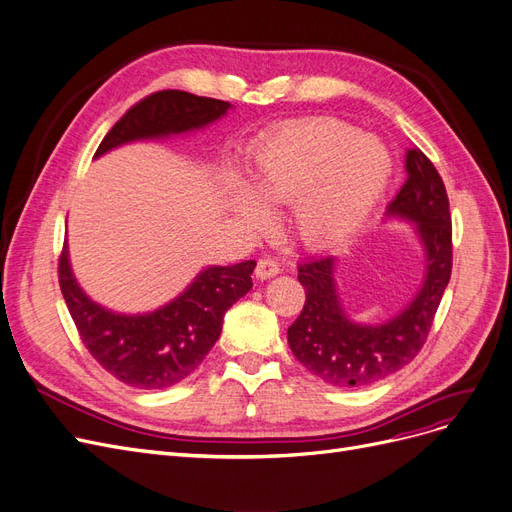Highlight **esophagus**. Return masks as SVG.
I'll return each instance as SVG.
<instances>
[{"instance_id": "esophagus-1", "label": "esophagus", "mask_w": 512, "mask_h": 512, "mask_svg": "<svg viewBox=\"0 0 512 512\" xmlns=\"http://www.w3.org/2000/svg\"><path fill=\"white\" fill-rule=\"evenodd\" d=\"M255 274H257L259 280H268V278L280 274V263H278L276 259H272V257H261V259L257 261Z\"/></svg>"}]
</instances>
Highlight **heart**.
<instances>
[{"mask_svg": "<svg viewBox=\"0 0 512 512\" xmlns=\"http://www.w3.org/2000/svg\"><path fill=\"white\" fill-rule=\"evenodd\" d=\"M255 194L236 186L232 207L251 226L268 221L262 205H293L297 238L311 249L347 240L368 219L391 177L387 148L339 119H309L253 152Z\"/></svg>", "mask_w": 512, "mask_h": 512, "instance_id": "1", "label": "heart"}]
</instances>
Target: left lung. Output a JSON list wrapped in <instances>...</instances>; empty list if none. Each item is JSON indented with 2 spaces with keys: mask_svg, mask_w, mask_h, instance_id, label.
<instances>
[{
  "mask_svg": "<svg viewBox=\"0 0 512 512\" xmlns=\"http://www.w3.org/2000/svg\"><path fill=\"white\" fill-rule=\"evenodd\" d=\"M408 180L389 205L391 215L414 221L427 251V278L416 299L387 324L360 326L343 314L332 257L299 263L305 305L288 328L295 358L328 385L366 387L410 364L425 345L452 276V215L446 186L420 148L406 152Z\"/></svg>",
  "mask_w": 512,
  "mask_h": 512,
  "instance_id": "1",
  "label": "left lung"
}]
</instances>
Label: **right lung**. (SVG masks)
Listing matches in <instances>:
<instances>
[{"label": "right lung", "mask_w": 512, "mask_h": 512, "mask_svg": "<svg viewBox=\"0 0 512 512\" xmlns=\"http://www.w3.org/2000/svg\"><path fill=\"white\" fill-rule=\"evenodd\" d=\"M230 106L182 90L154 92L110 127L94 157L131 140L203 127L226 115ZM253 270V259L209 268L184 295L146 316L110 314L87 299L71 274L66 244L58 259V282L81 343L92 358L129 387L163 389L186 379L205 360L219 339L226 311L251 291Z\"/></svg>", "instance_id": "1"}]
</instances>
